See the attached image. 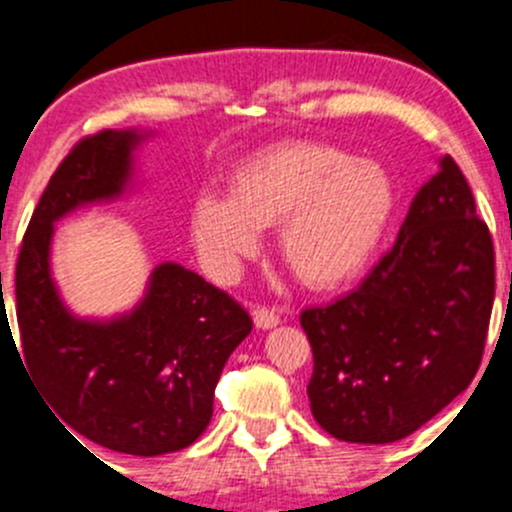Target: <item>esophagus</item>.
Wrapping results in <instances>:
<instances>
[{"instance_id": "1", "label": "esophagus", "mask_w": 512, "mask_h": 512, "mask_svg": "<svg viewBox=\"0 0 512 512\" xmlns=\"http://www.w3.org/2000/svg\"><path fill=\"white\" fill-rule=\"evenodd\" d=\"M252 317H255V324L260 329H272L280 324V314L270 307H257L255 312H252Z\"/></svg>"}]
</instances>
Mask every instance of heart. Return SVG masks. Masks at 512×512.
Segmentation results:
<instances>
[{"instance_id":"1","label":"heart","mask_w":512,"mask_h":512,"mask_svg":"<svg viewBox=\"0 0 512 512\" xmlns=\"http://www.w3.org/2000/svg\"><path fill=\"white\" fill-rule=\"evenodd\" d=\"M230 193L203 190L190 230L218 277H232L262 242V227L280 223V255L312 289L354 280L379 247L396 205L384 165L349 158L339 148L287 141L242 160Z\"/></svg>"}]
</instances>
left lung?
Returning <instances> with one entry per match:
<instances>
[{
	"label": "left lung",
	"mask_w": 512,
	"mask_h": 512,
	"mask_svg": "<svg viewBox=\"0 0 512 512\" xmlns=\"http://www.w3.org/2000/svg\"><path fill=\"white\" fill-rule=\"evenodd\" d=\"M438 165L359 289L299 317L314 356L312 416L339 441L411 436L468 389L483 359L493 240L456 160Z\"/></svg>",
	"instance_id": "8db88e82"
}]
</instances>
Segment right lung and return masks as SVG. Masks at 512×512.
<instances>
[{
    "mask_svg": "<svg viewBox=\"0 0 512 512\" xmlns=\"http://www.w3.org/2000/svg\"><path fill=\"white\" fill-rule=\"evenodd\" d=\"M146 138L136 128L101 131L71 148L24 232L14 287L24 364L64 431L118 453L163 456L208 428L225 361L252 332L250 314L195 272L163 262L133 312L81 319L61 302L49 267L56 220L123 195Z\"/></svg>",
    "mask_w": 512,
    "mask_h": 512,
    "instance_id": "obj_1",
    "label": "right lung"
}]
</instances>
